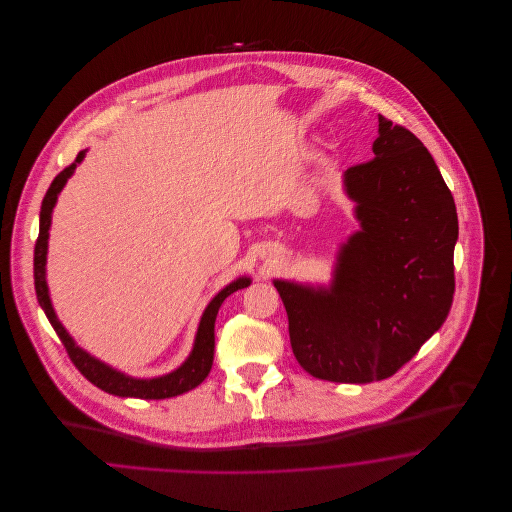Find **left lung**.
<instances>
[{"label": "left lung", "mask_w": 512, "mask_h": 512, "mask_svg": "<svg viewBox=\"0 0 512 512\" xmlns=\"http://www.w3.org/2000/svg\"><path fill=\"white\" fill-rule=\"evenodd\" d=\"M372 151L343 174L361 230L341 244L332 284L274 280L297 363L340 384L393 376L441 328L455 293L459 220L434 157L382 115Z\"/></svg>", "instance_id": "8db88e82"}]
</instances>
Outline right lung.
Listing matches in <instances>:
<instances>
[{
  "label": "right lung",
  "mask_w": 512,
  "mask_h": 512,
  "mask_svg": "<svg viewBox=\"0 0 512 512\" xmlns=\"http://www.w3.org/2000/svg\"><path fill=\"white\" fill-rule=\"evenodd\" d=\"M84 155H86V149L76 155L73 165H69L67 169H63L53 178V182H51V186L46 192V197L42 201L40 234H38L36 247H34V288H36L38 303L44 309L49 324L57 332L59 340L63 341L74 366L80 370V374L86 380H90L94 386H98L99 390L107 391L111 395H119V397H138V399H167V397H176V395H182L186 391L194 390L207 378V374L211 372V366H213L215 320H217V313H219L222 301L230 293L247 288L251 284V280L247 276H242V278L230 282L224 290H220L211 299V303L207 305L203 317L199 320L194 349H192L190 357L176 370H172L165 376H159V378H132V376H126L119 370L101 363L99 359L92 357L88 351L78 347L73 338L69 336V332L63 328V324L59 322L55 311H53V305H51V299H49L48 282H46V261H48L46 257H48L51 213H53L57 195L63 190L67 180L73 176L76 165L84 159Z\"/></svg>",
  "instance_id": "right-lung-1"
}]
</instances>
